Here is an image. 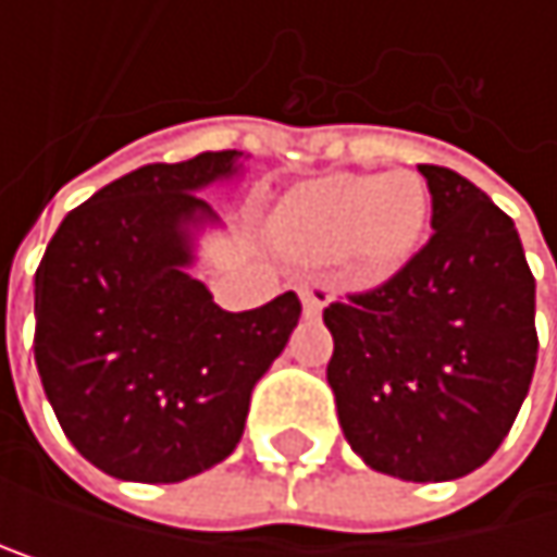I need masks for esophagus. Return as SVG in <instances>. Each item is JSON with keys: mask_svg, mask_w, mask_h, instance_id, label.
Wrapping results in <instances>:
<instances>
[{"mask_svg": "<svg viewBox=\"0 0 557 557\" xmlns=\"http://www.w3.org/2000/svg\"><path fill=\"white\" fill-rule=\"evenodd\" d=\"M298 295H301V309L309 319H315L322 312V305H325V292L315 288V285H298Z\"/></svg>", "mask_w": 557, "mask_h": 557, "instance_id": "34e87169", "label": "esophagus"}]
</instances>
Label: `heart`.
<instances>
[{
    "label": "heart",
    "mask_w": 557,
    "mask_h": 557,
    "mask_svg": "<svg viewBox=\"0 0 557 557\" xmlns=\"http://www.w3.org/2000/svg\"><path fill=\"white\" fill-rule=\"evenodd\" d=\"M429 188L419 175H335L301 185L272 215L282 252L329 262L348 259L358 275L395 272L422 242Z\"/></svg>",
    "instance_id": "1"
}]
</instances>
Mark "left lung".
<instances>
[{"mask_svg":"<svg viewBox=\"0 0 557 557\" xmlns=\"http://www.w3.org/2000/svg\"><path fill=\"white\" fill-rule=\"evenodd\" d=\"M432 235L392 278L322 312L351 451L382 475L448 482L515 425L539 358L535 275L515 222L451 169L419 165Z\"/></svg>","mask_w":557,"mask_h":557,"instance_id":"8db88e82","label":"left lung"}]
</instances>
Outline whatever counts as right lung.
<instances>
[{
  "instance_id": "add662e5",
  "label": "right lung",
  "mask_w": 557,
  "mask_h": 557,
  "mask_svg": "<svg viewBox=\"0 0 557 557\" xmlns=\"http://www.w3.org/2000/svg\"><path fill=\"white\" fill-rule=\"evenodd\" d=\"M242 152L135 169L72 209L36 269V369L65 438L122 482L172 485L242 438L248 398L298 325L295 292L225 312L185 272L196 191Z\"/></svg>"
}]
</instances>
